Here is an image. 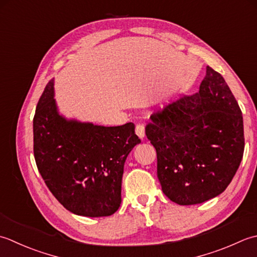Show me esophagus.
Segmentation results:
<instances>
[{
  "instance_id": "obj_1",
  "label": "esophagus",
  "mask_w": 257,
  "mask_h": 257,
  "mask_svg": "<svg viewBox=\"0 0 257 257\" xmlns=\"http://www.w3.org/2000/svg\"><path fill=\"white\" fill-rule=\"evenodd\" d=\"M135 133L138 134V136L140 139H143L145 136V128H144V125L142 124H138L135 126Z\"/></svg>"
}]
</instances>
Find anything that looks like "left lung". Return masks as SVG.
<instances>
[{
	"label": "left lung",
	"instance_id": "left-lung-1",
	"mask_svg": "<svg viewBox=\"0 0 257 257\" xmlns=\"http://www.w3.org/2000/svg\"><path fill=\"white\" fill-rule=\"evenodd\" d=\"M145 134L156 150L162 191L180 205L223 193L244 153L242 111L223 76L209 66L198 93L152 114Z\"/></svg>",
	"mask_w": 257,
	"mask_h": 257
}]
</instances>
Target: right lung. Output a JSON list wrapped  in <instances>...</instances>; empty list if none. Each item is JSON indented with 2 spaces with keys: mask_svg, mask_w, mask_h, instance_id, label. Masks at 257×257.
Here are the masks:
<instances>
[{
  "mask_svg": "<svg viewBox=\"0 0 257 257\" xmlns=\"http://www.w3.org/2000/svg\"><path fill=\"white\" fill-rule=\"evenodd\" d=\"M135 125L101 126L66 119L57 111L54 78L33 118L34 158L52 194L76 215L102 217L121 204L124 163L141 140Z\"/></svg>",
  "mask_w": 257,
  "mask_h": 257,
  "instance_id": "obj_1",
  "label": "right lung"
}]
</instances>
